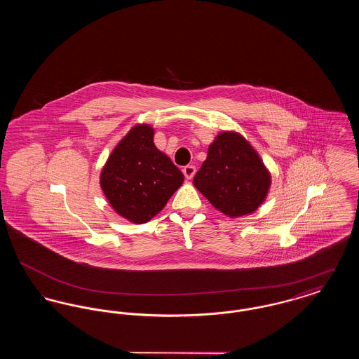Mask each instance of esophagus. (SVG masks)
<instances>
[{
  "label": "esophagus",
  "instance_id": "obj_1",
  "mask_svg": "<svg viewBox=\"0 0 359 359\" xmlns=\"http://www.w3.org/2000/svg\"><path fill=\"white\" fill-rule=\"evenodd\" d=\"M195 172H196V168H195L194 165H186V167L183 168V173H184V176H186V179H188V180L194 177Z\"/></svg>",
  "mask_w": 359,
  "mask_h": 359
}]
</instances>
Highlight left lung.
Returning a JSON list of instances; mask_svg holds the SVG:
<instances>
[{
  "instance_id": "1",
  "label": "left lung",
  "mask_w": 359,
  "mask_h": 359,
  "mask_svg": "<svg viewBox=\"0 0 359 359\" xmlns=\"http://www.w3.org/2000/svg\"><path fill=\"white\" fill-rule=\"evenodd\" d=\"M208 202L229 217L252 214L266 198L271 173L243 137L222 132L194 177Z\"/></svg>"
}]
</instances>
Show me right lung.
Returning <instances> with one entry per match:
<instances>
[{
  "instance_id": "obj_1",
  "label": "right lung",
  "mask_w": 359,
  "mask_h": 359,
  "mask_svg": "<svg viewBox=\"0 0 359 359\" xmlns=\"http://www.w3.org/2000/svg\"><path fill=\"white\" fill-rule=\"evenodd\" d=\"M154 129L136 125L110 154L101 173L109 203L133 223L152 219L167 205L184 176L154 144Z\"/></svg>"
}]
</instances>
